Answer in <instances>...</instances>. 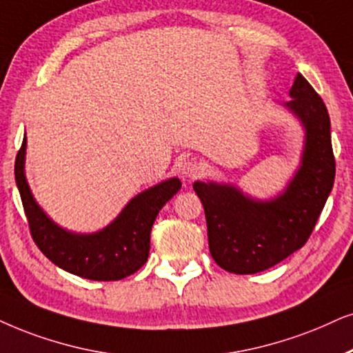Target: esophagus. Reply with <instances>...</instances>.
Wrapping results in <instances>:
<instances>
[{
  "instance_id": "1",
  "label": "esophagus",
  "mask_w": 353,
  "mask_h": 353,
  "mask_svg": "<svg viewBox=\"0 0 353 353\" xmlns=\"http://www.w3.org/2000/svg\"><path fill=\"white\" fill-rule=\"evenodd\" d=\"M181 172H182V177H185V179H195V177H199L200 174L203 172V166L199 161L190 159V161H185L182 164Z\"/></svg>"
}]
</instances>
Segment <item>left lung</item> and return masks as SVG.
<instances>
[{
  "mask_svg": "<svg viewBox=\"0 0 353 353\" xmlns=\"http://www.w3.org/2000/svg\"><path fill=\"white\" fill-rule=\"evenodd\" d=\"M290 97L283 105L305 128V146L282 194L257 200L231 184L194 182L207 218L210 254L231 274L267 270L305 246L332 190L336 159L325 104L300 73Z\"/></svg>",
  "mask_w": 353,
  "mask_h": 353,
  "instance_id": "1",
  "label": "left lung"
}]
</instances>
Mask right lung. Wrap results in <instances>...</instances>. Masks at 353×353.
Returning <instances> with one entry per match:
<instances>
[{
    "instance_id": "obj_1",
    "label": "right lung",
    "mask_w": 353,
    "mask_h": 353,
    "mask_svg": "<svg viewBox=\"0 0 353 353\" xmlns=\"http://www.w3.org/2000/svg\"><path fill=\"white\" fill-rule=\"evenodd\" d=\"M26 146L24 138L16 156L14 176L30 234L43 256L70 274L99 282L122 280L145 265L150 254L151 226L159 210L179 192L181 181L171 177L135 195L101 231L71 233L50 220L35 202L24 174Z\"/></svg>"
}]
</instances>
